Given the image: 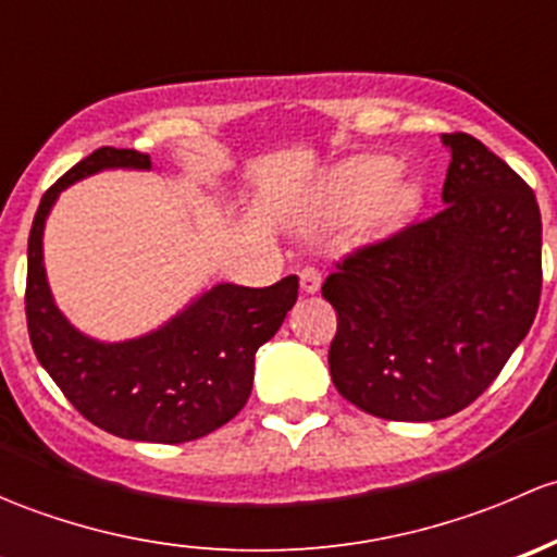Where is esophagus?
<instances>
[{"label": "esophagus", "instance_id": "esophagus-1", "mask_svg": "<svg viewBox=\"0 0 557 557\" xmlns=\"http://www.w3.org/2000/svg\"><path fill=\"white\" fill-rule=\"evenodd\" d=\"M300 286L306 295H317V292L321 289V273L317 271V268H302L300 271Z\"/></svg>", "mask_w": 557, "mask_h": 557}]
</instances>
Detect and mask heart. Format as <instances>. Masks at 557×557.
<instances>
[{
  "label": "heart",
  "mask_w": 557,
  "mask_h": 557,
  "mask_svg": "<svg viewBox=\"0 0 557 557\" xmlns=\"http://www.w3.org/2000/svg\"><path fill=\"white\" fill-rule=\"evenodd\" d=\"M421 198L418 182L397 174V163L392 158L362 154L332 171L311 211L302 216V225H343L362 216V238L377 240L403 231L421 209Z\"/></svg>",
  "instance_id": "b5f03b06"
}]
</instances>
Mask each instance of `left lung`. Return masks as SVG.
Here are the masks:
<instances>
[{
  "label": "left lung",
  "instance_id": "left-lung-1",
  "mask_svg": "<svg viewBox=\"0 0 557 557\" xmlns=\"http://www.w3.org/2000/svg\"><path fill=\"white\" fill-rule=\"evenodd\" d=\"M445 209L362 246L326 276L337 311L332 383L386 421L472 405L534 324L542 295L536 195L483 141L443 134Z\"/></svg>",
  "mask_w": 557,
  "mask_h": 557
}]
</instances>
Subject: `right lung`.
<instances>
[{
    "instance_id": "obj_1",
    "label": "right lung",
    "mask_w": 557,
    "mask_h": 557,
    "mask_svg": "<svg viewBox=\"0 0 557 557\" xmlns=\"http://www.w3.org/2000/svg\"><path fill=\"white\" fill-rule=\"evenodd\" d=\"M107 169L150 171V154L101 147L39 200L28 233L26 321L34 354L64 397L104 432L136 443H190L238 416L251 394L255 354L297 302V276L251 289L216 284L185 311L134 341L83 335L59 311L42 262L45 220L74 182Z\"/></svg>"
}]
</instances>
